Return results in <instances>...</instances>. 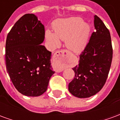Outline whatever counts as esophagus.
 <instances>
[{
	"instance_id": "esophagus-1",
	"label": "esophagus",
	"mask_w": 120,
	"mask_h": 120,
	"mask_svg": "<svg viewBox=\"0 0 120 120\" xmlns=\"http://www.w3.org/2000/svg\"><path fill=\"white\" fill-rule=\"evenodd\" d=\"M68 51L65 49L58 51L55 52L52 58V68L56 72H62L64 69L66 56L68 55Z\"/></svg>"
}]
</instances>
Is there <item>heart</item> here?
<instances>
[{
    "label": "heart",
    "mask_w": 120,
    "mask_h": 120,
    "mask_svg": "<svg viewBox=\"0 0 120 120\" xmlns=\"http://www.w3.org/2000/svg\"><path fill=\"white\" fill-rule=\"evenodd\" d=\"M83 22L80 17L57 20L52 26L55 33L47 30L45 37L53 47L60 44V39L66 40L68 49L75 52H81L86 47L90 33L89 24Z\"/></svg>",
    "instance_id": "heart-1"
}]
</instances>
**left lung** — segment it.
I'll use <instances>...</instances> for the list:
<instances>
[{
    "mask_svg": "<svg viewBox=\"0 0 120 120\" xmlns=\"http://www.w3.org/2000/svg\"><path fill=\"white\" fill-rule=\"evenodd\" d=\"M94 24L95 31L80 55L78 65L73 68L75 75L69 84V92L80 98L90 97L102 89L112 59L110 32L96 15Z\"/></svg>",
    "mask_w": 120,
    "mask_h": 120,
    "instance_id": "1",
    "label": "left lung"
}]
</instances>
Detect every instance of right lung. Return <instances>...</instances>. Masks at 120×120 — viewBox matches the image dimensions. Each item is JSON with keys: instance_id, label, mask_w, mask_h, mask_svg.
<instances>
[{"instance_id": "obj_1", "label": "right lung", "mask_w": 120, "mask_h": 120, "mask_svg": "<svg viewBox=\"0 0 120 120\" xmlns=\"http://www.w3.org/2000/svg\"><path fill=\"white\" fill-rule=\"evenodd\" d=\"M44 37V26L34 14L22 16L7 36V71L15 87L25 96L42 95L55 73L51 52L41 45Z\"/></svg>"}]
</instances>
